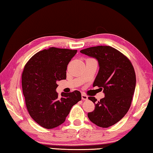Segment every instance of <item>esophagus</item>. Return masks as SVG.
I'll return each instance as SVG.
<instances>
[{"instance_id":"34e87169","label":"esophagus","mask_w":153,"mask_h":153,"mask_svg":"<svg viewBox=\"0 0 153 153\" xmlns=\"http://www.w3.org/2000/svg\"><path fill=\"white\" fill-rule=\"evenodd\" d=\"M81 98H82V99H83V100L85 101V100H88V97L87 96V95L83 94H83H81Z\"/></svg>"}]
</instances>
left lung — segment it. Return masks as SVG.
<instances>
[{"label": "left lung", "instance_id": "obj_1", "mask_svg": "<svg viewBox=\"0 0 153 153\" xmlns=\"http://www.w3.org/2000/svg\"><path fill=\"white\" fill-rule=\"evenodd\" d=\"M80 52L98 61L99 70L93 87L98 86L105 94L98 102L95 97H88L95 105L88 118L99 127L113 126L125 116L131 105L136 86L133 66L122 53L110 46L88 48Z\"/></svg>", "mask_w": 153, "mask_h": 153}]
</instances>
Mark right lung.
Here are the masks:
<instances>
[{
    "mask_svg": "<svg viewBox=\"0 0 153 153\" xmlns=\"http://www.w3.org/2000/svg\"><path fill=\"white\" fill-rule=\"evenodd\" d=\"M76 50L50 48L35 54L22 74V88L31 117L42 127L52 129L65 121L74 105L81 100L78 90L56 92L57 81L66 79L69 62Z\"/></svg>",
    "mask_w": 153,
    "mask_h": 153,
    "instance_id": "add662e5",
    "label": "right lung"
}]
</instances>
